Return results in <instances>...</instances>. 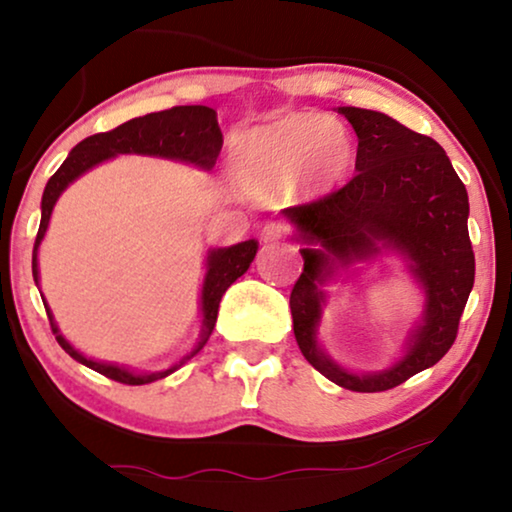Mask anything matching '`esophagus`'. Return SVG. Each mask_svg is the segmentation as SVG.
I'll return each instance as SVG.
<instances>
[{
	"label": "esophagus",
	"mask_w": 512,
	"mask_h": 512,
	"mask_svg": "<svg viewBox=\"0 0 512 512\" xmlns=\"http://www.w3.org/2000/svg\"><path fill=\"white\" fill-rule=\"evenodd\" d=\"M286 235V228L282 226V223H268V226L263 228V242L265 244H272V242H279L282 237Z\"/></svg>",
	"instance_id": "1"
}]
</instances>
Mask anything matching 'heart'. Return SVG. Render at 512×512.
<instances>
[{"label": "heart", "instance_id": "obj_1", "mask_svg": "<svg viewBox=\"0 0 512 512\" xmlns=\"http://www.w3.org/2000/svg\"><path fill=\"white\" fill-rule=\"evenodd\" d=\"M354 146L345 128L317 114H293L247 135L237 149L242 184L256 193H275L303 177L326 188L345 177Z\"/></svg>", "mask_w": 512, "mask_h": 512}]
</instances>
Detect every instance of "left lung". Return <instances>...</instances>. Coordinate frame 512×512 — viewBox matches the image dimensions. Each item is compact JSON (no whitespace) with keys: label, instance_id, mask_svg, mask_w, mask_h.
Here are the masks:
<instances>
[{"label":"left lung","instance_id":"1","mask_svg":"<svg viewBox=\"0 0 512 512\" xmlns=\"http://www.w3.org/2000/svg\"><path fill=\"white\" fill-rule=\"evenodd\" d=\"M359 137L356 177L307 205L284 209L307 247L291 291L293 333L300 352L338 387L373 394L394 389L436 366L457 340L459 319L475 279L468 237V193L436 139L405 128L380 111L340 107ZM320 249L314 250L313 244ZM382 248L409 258L427 293L425 317L404 359L375 376H354L320 352L318 286L338 264L372 257Z\"/></svg>","mask_w":512,"mask_h":512}]
</instances>
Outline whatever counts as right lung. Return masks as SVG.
Returning a JSON list of instances; mask_svg holds the SVG:
<instances>
[{
	"label": "right lung",
	"instance_id": "add662e5",
	"mask_svg": "<svg viewBox=\"0 0 512 512\" xmlns=\"http://www.w3.org/2000/svg\"><path fill=\"white\" fill-rule=\"evenodd\" d=\"M223 146V135L216 121V111L202 104H188V107H172L165 111H156V114H146L132 121L118 125V128L109 132H100V135H90L79 142L69 153L65 163L60 165V170L48 179L44 188V198H41V223L37 240H34L32 251V277L39 284V265H37V251L39 244L44 240L48 221H51L53 207L58 202L60 193L72 184L76 177H81L83 172H88L90 167L104 163V160L118 156V153H142V156H160V158H172L181 160V163H191L200 170H212L216 165ZM258 251L256 240H247L226 249H212L207 254V275L205 284H202V335L198 347L191 354H186L179 363H174L172 368L163 370V373H132L114 363H100L76 352L69 342L62 338L58 326H55L53 314L46 307L48 321H51V331L55 340L60 342V347L76 359L83 366L93 368L95 373H100L109 380H116L121 384H149L156 382L160 377H167L174 373L179 366L191 359L193 354H198L209 335L214 331L216 314H219L221 296L226 293L230 284L237 277H242L249 270L251 261H254Z\"/></svg>",
	"mask_w": 512,
	"mask_h": 512
}]
</instances>
